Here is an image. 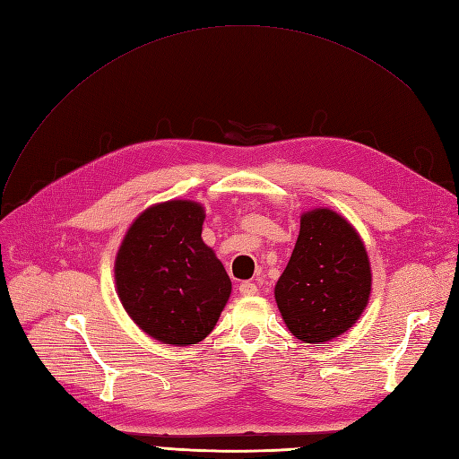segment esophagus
<instances>
[{"label":"esophagus","mask_w":459,"mask_h":459,"mask_svg":"<svg viewBox=\"0 0 459 459\" xmlns=\"http://www.w3.org/2000/svg\"><path fill=\"white\" fill-rule=\"evenodd\" d=\"M239 293H241L243 297H253V295L258 293V287H256L255 283H251V281H243V283L239 285Z\"/></svg>","instance_id":"obj_1"}]
</instances>
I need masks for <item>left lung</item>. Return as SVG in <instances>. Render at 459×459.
<instances>
[{
	"label": "left lung",
	"mask_w": 459,
	"mask_h": 459,
	"mask_svg": "<svg viewBox=\"0 0 459 459\" xmlns=\"http://www.w3.org/2000/svg\"><path fill=\"white\" fill-rule=\"evenodd\" d=\"M273 295L287 329L302 342L319 346L349 331L371 295L369 256L351 221L325 206L302 212Z\"/></svg>",
	"instance_id": "left-lung-1"
}]
</instances>
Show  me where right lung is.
<instances>
[{
    "label": "right lung",
    "instance_id": "obj_1",
    "mask_svg": "<svg viewBox=\"0 0 459 459\" xmlns=\"http://www.w3.org/2000/svg\"><path fill=\"white\" fill-rule=\"evenodd\" d=\"M203 221L201 203H157L132 221L118 247V299L134 324L159 342H201L231 295L224 264L201 238Z\"/></svg>",
    "mask_w": 459,
    "mask_h": 459
}]
</instances>
